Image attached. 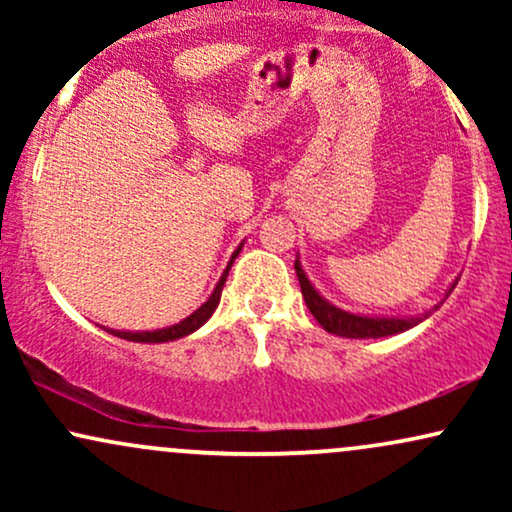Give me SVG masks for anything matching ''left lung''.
<instances>
[{
    "instance_id": "obj_1",
    "label": "left lung",
    "mask_w": 512,
    "mask_h": 512,
    "mask_svg": "<svg viewBox=\"0 0 512 512\" xmlns=\"http://www.w3.org/2000/svg\"><path fill=\"white\" fill-rule=\"evenodd\" d=\"M296 274H298V284H301L305 305L310 308V313L322 327H325L330 334H339V337L346 339H378V337H390V334H399L409 327L419 325L424 317H363V315H351L346 310L334 308L325 301L313 289V284L308 281V276L303 274L301 264L296 260ZM455 289V286H452ZM450 289V291H452ZM448 291V293H450ZM438 308V305H436Z\"/></svg>"
}]
</instances>
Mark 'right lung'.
<instances>
[{
  "label": "right lung",
  "mask_w": 512,
  "mask_h": 512,
  "mask_svg": "<svg viewBox=\"0 0 512 512\" xmlns=\"http://www.w3.org/2000/svg\"><path fill=\"white\" fill-rule=\"evenodd\" d=\"M238 252H240V248H238L236 252H233L231 262H228L226 272H223V276H221V279H219V284H216L214 293H211V296H209V301L204 303L202 308H197L195 313H192L190 317H185V320H182L180 325L166 327V330H156V332H115V330H108V332H110V334H115V337H120V339H127V342L158 344V342H173V339L187 337V334H190V332L199 330V327H202L204 322L209 320L211 313H214V310H216V305H219V301H221V289H223V284H226L228 269H231V264H233V260H236V257H238Z\"/></svg>",
  "instance_id": "1"
}]
</instances>
